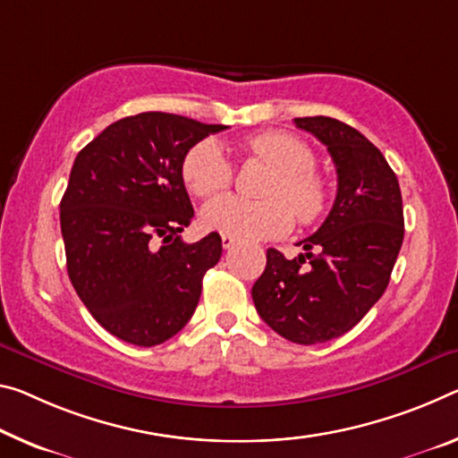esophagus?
I'll list each match as a JSON object with an SVG mask.
<instances>
[{
  "mask_svg": "<svg viewBox=\"0 0 458 458\" xmlns=\"http://www.w3.org/2000/svg\"><path fill=\"white\" fill-rule=\"evenodd\" d=\"M236 238L234 236H228V234H222V246H224V249H226V250H230V249H234V246H236Z\"/></svg>",
  "mask_w": 458,
  "mask_h": 458,
  "instance_id": "obj_1",
  "label": "esophagus"
}]
</instances>
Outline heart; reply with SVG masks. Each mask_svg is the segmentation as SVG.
<instances>
[{
	"instance_id": "b5f03b06",
	"label": "heart",
	"mask_w": 458,
	"mask_h": 458,
	"mask_svg": "<svg viewBox=\"0 0 458 458\" xmlns=\"http://www.w3.org/2000/svg\"><path fill=\"white\" fill-rule=\"evenodd\" d=\"M249 157L273 169L260 187L267 199H242L222 195L201 208L203 228L242 241H271L287 234L295 220L310 226L328 208L330 191L326 179L314 169L316 157L301 138L287 132H263L246 142ZM187 190L209 198L228 190L234 179L226 150L216 138L199 140L187 150L181 165Z\"/></svg>"
}]
</instances>
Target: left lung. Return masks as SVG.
<instances>
[{
	"label": "left lung",
	"mask_w": 458,
	"mask_h": 458,
	"mask_svg": "<svg viewBox=\"0 0 458 458\" xmlns=\"http://www.w3.org/2000/svg\"><path fill=\"white\" fill-rule=\"evenodd\" d=\"M293 122L328 148L336 199L316 234L297 242L306 255L289 260L267 250L252 301L283 338L320 344L357 326L387 289L403 242V206L395 173L359 130L326 115Z\"/></svg>",
	"instance_id": "obj_1"
}]
</instances>
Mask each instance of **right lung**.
<instances>
[{"instance_id":"1","label":"right lung","mask_w":458,"mask_h":458,"mask_svg":"<svg viewBox=\"0 0 458 458\" xmlns=\"http://www.w3.org/2000/svg\"><path fill=\"white\" fill-rule=\"evenodd\" d=\"M222 124L165 112L107 126L72 163L61 199L69 279L89 314L124 343L155 346L190 322L201 279L222 257L212 232L181 241L193 208L181 165Z\"/></svg>"}]
</instances>
